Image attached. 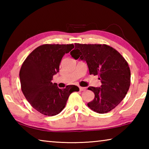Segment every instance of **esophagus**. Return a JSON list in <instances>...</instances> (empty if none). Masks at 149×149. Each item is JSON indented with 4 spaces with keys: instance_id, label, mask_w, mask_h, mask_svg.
<instances>
[{
    "instance_id": "esophagus-1",
    "label": "esophagus",
    "mask_w": 149,
    "mask_h": 149,
    "mask_svg": "<svg viewBox=\"0 0 149 149\" xmlns=\"http://www.w3.org/2000/svg\"><path fill=\"white\" fill-rule=\"evenodd\" d=\"M79 90H80V91H84L86 90V87H79Z\"/></svg>"
}]
</instances>
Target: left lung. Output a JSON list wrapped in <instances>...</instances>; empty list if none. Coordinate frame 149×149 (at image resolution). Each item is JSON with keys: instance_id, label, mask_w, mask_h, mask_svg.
<instances>
[{"instance_id": "obj_1", "label": "left lung", "mask_w": 149, "mask_h": 149, "mask_svg": "<svg viewBox=\"0 0 149 149\" xmlns=\"http://www.w3.org/2000/svg\"><path fill=\"white\" fill-rule=\"evenodd\" d=\"M75 60L87 62L90 75H98L100 87H89L95 98L87 106L99 114L110 112L124 99L129 90L131 72L126 60L116 50L107 45L75 43L70 52Z\"/></svg>"}]
</instances>
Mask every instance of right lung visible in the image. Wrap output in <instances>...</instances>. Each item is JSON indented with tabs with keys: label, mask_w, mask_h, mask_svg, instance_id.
I'll list each match as a JSON object with an SVG mask.
<instances>
[{
	"label": "right lung",
	"mask_w": 149,
	"mask_h": 149,
	"mask_svg": "<svg viewBox=\"0 0 149 149\" xmlns=\"http://www.w3.org/2000/svg\"><path fill=\"white\" fill-rule=\"evenodd\" d=\"M74 48L73 44L42 45L33 50L22 64L19 71L22 91L32 107L42 114H59L70 95L79 91L75 85L59 89L51 82L59 72L62 57Z\"/></svg>",
	"instance_id": "obj_1"
}]
</instances>
